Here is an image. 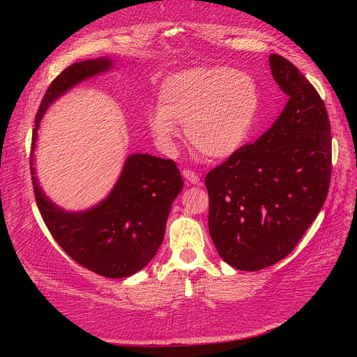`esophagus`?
<instances>
[{
	"label": "esophagus",
	"instance_id": "1",
	"mask_svg": "<svg viewBox=\"0 0 357 357\" xmlns=\"http://www.w3.org/2000/svg\"><path fill=\"white\" fill-rule=\"evenodd\" d=\"M183 177H185L186 181L190 183V185H199V176L197 174V172H193L192 169L183 171Z\"/></svg>",
	"mask_w": 357,
	"mask_h": 357
}]
</instances>
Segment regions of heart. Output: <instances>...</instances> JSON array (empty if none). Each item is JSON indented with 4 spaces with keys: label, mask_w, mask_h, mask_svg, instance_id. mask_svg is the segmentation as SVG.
Instances as JSON below:
<instances>
[{
    "label": "heart",
    "mask_w": 357,
    "mask_h": 357,
    "mask_svg": "<svg viewBox=\"0 0 357 357\" xmlns=\"http://www.w3.org/2000/svg\"><path fill=\"white\" fill-rule=\"evenodd\" d=\"M259 113L255 80L226 67H199L171 74L159 84L158 107L147 113L156 142L174 147L177 125H186L190 146L204 158L236 155L250 137Z\"/></svg>",
    "instance_id": "heart-1"
}]
</instances>
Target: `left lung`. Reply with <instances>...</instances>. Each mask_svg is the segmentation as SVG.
<instances>
[{"label": "left lung", "instance_id": "8db88e82", "mask_svg": "<svg viewBox=\"0 0 357 357\" xmlns=\"http://www.w3.org/2000/svg\"><path fill=\"white\" fill-rule=\"evenodd\" d=\"M273 77L289 101L253 144L205 177L208 229L218 253L241 271L282 261L316 220L332 171L325 102L294 63L269 56Z\"/></svg>", "mask_w": 357, "mask_h": 357}]
</instances>
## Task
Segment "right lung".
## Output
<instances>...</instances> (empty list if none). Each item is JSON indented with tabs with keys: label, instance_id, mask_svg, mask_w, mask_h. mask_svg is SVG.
I'll use <instances>...</instances> for the list:
<instances>
[{
	"label": "right lung",
	"instance_id": "right-lung-1",
	"mask_svg": "<svg viewBox=\"0 0 357 357\" xmlns=\"http://www.w3.org/2000/svg\"><path fill=\"white\" fill-rule=\"evenodd\" d=\"M112 68L109 58L75 62L50 83L32 131L31 174L41 218L63 252L92 273L123 278L152 261L164 240L171 205L183 189L176 162L146 153L128 156L107 198L83 211H67L52 202L34 168L38 126L49 105L75 84Z\"/></svg>",
	"mask_w": 357,
	"mask_h": 357
}]
</instances>
